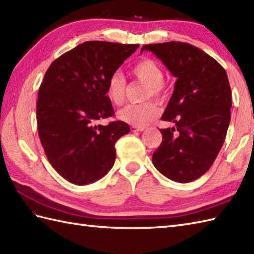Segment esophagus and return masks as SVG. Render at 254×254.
Here are the masks:
<instances>
[{"label":"esophagus","mask_w":254,"mask_h":254,"mask_svg":"<svg viewBox=\"0 0 254 254\" xmlns=\"http://www.w3.org/2000/svg\"><path fill=\"white\" fill-rule=\"evenodd\" d=\"M143 130H145L144 127H135V126H132L131 127V131L132 132H142Z\"/></svg>","instance_id":"1"}]
</instances>
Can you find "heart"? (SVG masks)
Here are the masks:
<instances>
[{
    "mask_svg": "<svg viewBox=\"0 0 254 254\" xmlns=\"http://www.w3.org/2000/svg\"><path fill=\"white\" fill-rule=\"evenodd\" d=\"M131 74L139 83L146 85L144 100L154 98L164 102L169 95L168 86L164 80V69L153 59L144 58L131 68ZM127 83L120 73H113L106 83V96L113 105L120 106L126 99ZM159 110L154 102L148 101L142 105H127L118 112V118L130 126L145 127L155 120Z\"/></svg>",
    "mask_w": 254,
    "mask_h": 254,
    "instance_id": "obj_1",
    "label": "heart"
}]
</instances>
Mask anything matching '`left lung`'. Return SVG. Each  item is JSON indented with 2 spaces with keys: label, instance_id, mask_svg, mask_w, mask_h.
Returning a JSON list of instances; mask_svg holds the SVG:
<instances>
[{
  "label": "left lung",
  "instance_id": "left-lung-1",
  "mask_svg": "<svg viewBox=\"0 0 254 254\" xmlns=\"http://www.w3.org/2000/svg\"><path fill=\"white\" fill-rule=\"evenodd\" d=\"M177 77L161 120L175 127L160 128L163 141L153 154L160 174L187 183L206 172L223 147L230 122L231 89L224 67L187 42L145 45Z\"/></svg>",
  "mask_w": 254,
  "mask_h": 254
}]
</instances>
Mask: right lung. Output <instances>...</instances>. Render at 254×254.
I'll list each match as a JSON object with an SVG mask.
<instances>
[{
	"label": "right lung",
	"instance_id": "right-lung-1",
	"mask_svg": "<svg viewBox=\"0 0 254 254\" xmlns=\"http://www.w3.org/2000/svg\"><path fill=\"white\" fill-rule=\"evenodd\" d=\"M138 45L86 41L56 59L37 100L38 134L47 158L64 179L85 186L105 177L116 160L115 145L130 132L115 116L106 83Z\"/></svg>",
	"mask_w": 254,
	"mask_h": 254
}]
</instances>
